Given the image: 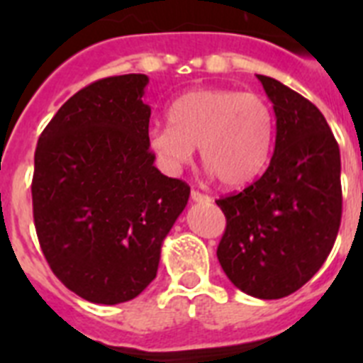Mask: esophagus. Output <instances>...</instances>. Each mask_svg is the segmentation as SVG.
Masks as SVG:
<instances>
[{
  "instance_id": "esophagus-1",
  "label": "esophagus",
  "mask_w": 363,
  "mask_h": 363,
  "mask_svg": "<svg viewBox=\"0 0 363 363\" xmlns=\"http://www.w3.org/2000/svg\"><path fill=\"white\" fill-rule=\"evenodd\" d=\"M191 200L198 201V203H209L211 196H207V194H203V192H200V191H192Z\"/></svg>"
}]
</instances>
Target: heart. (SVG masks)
Instances as JSON below:
<instances>
[{"label": "heart", "instance_id": "heart-1", "mask_svg": "<svg viewBox=\"0 0 363 363\" xmlns=\"http://www.w3.org/2000/svg\"><path fill=\"white\" fill-rule=\"evenodd\" d=\"M171 125H156L149 147L167 172L201 162L230 189L252 184L265 171L277 138V120L267 99L234 89H196L169 107Z\"/></svg>", "mask_w": 363, "mask_h": 363}]
</instances>
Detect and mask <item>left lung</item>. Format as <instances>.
I'll list each match as a JSON object with an SVG mask.
<instances>
[{
	"label": "left lung",
	"instance_id": "left-lung-1",
	"mask_svg": "<svg viewBox=\"0 0 363 363\" xmlns=\"http://www.w3.org/2000/svg\"><path fill=\"white\" fill-rule=\"evenodd\" d=\"M258 79L277 116L274 152L255 184L216 200L227 218L216 255L240 291L278 300L307 284L335 245L342 165L316 105L278 79Z\"/></svg>",
	"mask_w": 363,
	"mask_h": 363
}]
</instances>
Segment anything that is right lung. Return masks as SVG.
Returning a JSON list of instances; mask_svg holds the SVG:
<instances>
[{"instance_id":"add662e5","label":"right lung","mask_w":363,"mask_h":363,"mask_svg":"<svg viewBox=\"0 0 363 363\" xmlns=\"http://www.w3.org/2000/svg\"><path fill=\"white\" fill-rule=\"evenodd\" d=\"M149 78L98 79L67 99L34 154L32 211L45 259L67 289L116 306L156 278L191 187L154 167Z\"/></svg>"}]
</instances>
